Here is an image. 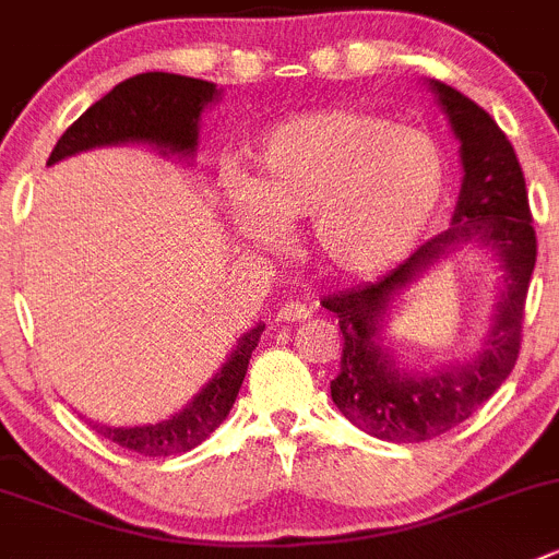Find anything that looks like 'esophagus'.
<instances>
[{"label": "esophagus", "mask_w": 559, "mask_h": 559, "mask_svg": "<svg viewBox=\"0 0 559 559\" xmlns=\"http://www.w3.org/2000/svg\"><path fill=\"white\" fill-rule=\"evenodd\" d=\"M310 318V307L301 305V301H285V305H280V310H276V321L280 323H294V321H307Z\"/></svg>", "instance_id": "obj_1"}]
</instances>
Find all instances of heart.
<instances>
[{
    "label": "heart",
    "mask_w": 559,
    "mask_h": 559,
    "mask_svg": "<svg viewBox=\"0 0 559 559\" xmlns=\"http://www.w3.org/2000/svg\"><path fill=\"white\" fill-rule=\"evenodd\" d=\"M252 175L230 180L238 233L274 243L310 216V243L340 274L368 276L401 263L442 205L448 162L417 126L334 106L280 123L249 153Z\"/></svg>",
    "instance_id": "heart-1"
}]
</instances>
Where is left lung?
I'll use <instances>...</instances> for the list:
<instances>
[{"instance_id":"8db88e82","label":"left lung","mask_w":559,"mask_h":559,"mask_svg":"<svg viewBox=\"0 0 559 559\" xmlns=\"http://www.w3.org/2000/svg\"><path fill=\"white\" fill-rule=\"evenodd\" d=\"M430 90L461 142L464 180L453 225L376 283L354 285L321 301L337 316L343 332L340 373L332 381L334 406L356 428L384 442H428L448 433L502 386L522 348L524 301L538 254L527 183L510 140L464 93L442 82H430ZM466 240L491 248L503 269L492 334L466 366L436 374L401 369L380 343L391 301L450 246Z\"/></svg>"}]
</instances>
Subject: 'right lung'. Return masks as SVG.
<instances>
[{
	"instance_id": "1",
	"label": "right lung",
	"mask_w": 559,
	"mask_h": 559,
	"mask_svg": "<svg viewBox=\"0 0 559 559\" xmlns=\"http://www.w3.org/2000/svg\"><path fill=\"white\" fill-rule=\"evenodd\" d=\"M219 95L222 90H216L214 82L178 76V73L151 71L126 79L104 98L95 100L57 140L49 164L76 156L82 151H93V147L126 145V142H145V145L158 147L164 156L167 153L194 156L200 115ZM263 329L265 323L249 329L238 340L236 350L222 365L219 373L175 417L156 425H134V428H111L100 423H95L93 428L109 442L140 455H151V459H167V455L194 450L230 414Z\"/></svg>"
}]
</instances>
